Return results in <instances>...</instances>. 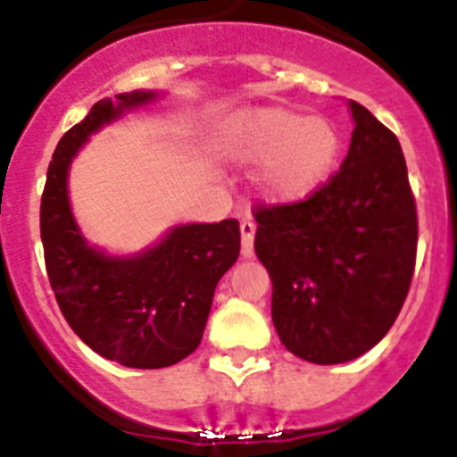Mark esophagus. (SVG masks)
Returning <instances> with one entry per match:
<instances>
[{"label":"esophagus","instance_id":"34e87169","mask_svg":"<svg viewBox=\"0 0 457 457\" xmlns=\"http://www.w3.org/2000/svg\"><path fill=\"white\" fill-rule=\"evenodd\" d=\"M241 253L244 258L253 255V239H255V222L253 220H241Z\"/></svg>","mask_w":457,"mask_h":457}]
</instances>
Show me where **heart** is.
Segmentation results:
<instances>
[{
  "mask_svg": "<svg viewBox=\"0 0 457 457\" xmlns=\"http://www.w3.org/2000/svg\"><path fill=\"white\" fill-rule=\"evenodd\" d=\"M235 144L246 160L267 162L262 190L274 202H297L316 193L341 151L332 122L293 109L248 113L235 125Z\"/></svg>",
  "mask_w": 457,
  "mask_h": 457,
  "instance_id": "heart-1",
  "label": "heart"
}]
</instances>
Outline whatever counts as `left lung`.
<instances>
[{"label":"left lung","mask_w":457,"mask_h":457,"mask_svg":"<svg viewBox=\"0 0 457 457\" xmlns=\"http://www.w3.org/2000/svg\"><path fill=\"white\" fill-rule=\"evenodd\" d=\"M348 104L355 128L341 170L300 202L253 211L278 339L316 365L377 346L416 267V199L400 141L365 106Z\"/></svg>","instance_id":"8db88e82"}]
</instances>
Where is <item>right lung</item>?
<instances>
[{"label": "right lung", "instance_id": "obj_1", "mask_svg": "<svg viewBox=\"0 0 457 457\" xmlns=\"http://www.w3.org/2000/svg\"><path fill=\"white\" fill-rule=\"evenodd\" d=\"M155 92H125L118 104L102 99L64 132L48 164L41 195V241L48 281L60 312L87 346L137 370H160L199 346L220 276L241 246L235 218L174 228L139 258H106L86 244L67 199V170L79 145L125 109Z\"/></svg>", "mask_w": 457, "mask_h": 457}]
</instances>
